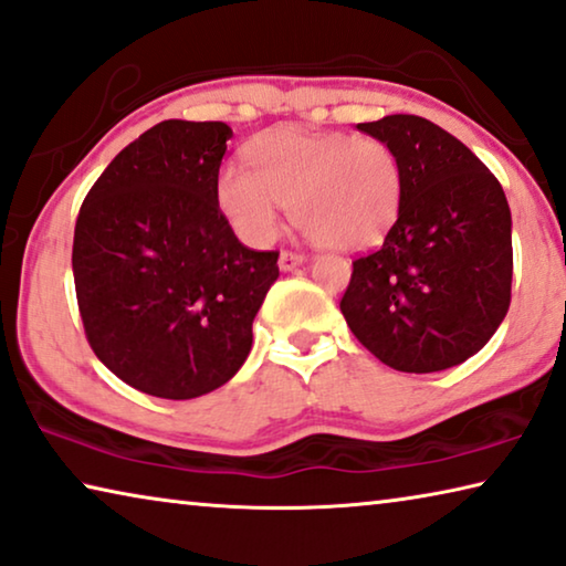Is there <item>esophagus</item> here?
Listing matches in <instances>:
<instances>
[{"instance_id":"34e87169","label":"esophagus","mask_w":566,"mask_h":566,"mask_svg":"<svg viewBox=\"0 0 566 566\" xmlns=\"http://www.w3.org/2000/svg\"><path fill=\"white\" fill-rule=\"evenodd\" d=\"M304 262H307V256L297 254V251H282V254H280V269H282V272H292V269L302 266Z\"/></svg>"}]
</instances>
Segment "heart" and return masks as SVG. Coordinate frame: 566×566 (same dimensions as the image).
<instances>
[{"instance_id":"heart-1","label":"heart","mask_w":566,"mask_h":566,"mask_svg":"<svg viewBox=\"0 0 566 566\" xmlns=\"http://www.w3.org/2000/svg\"><path fill=\"white\" fill-rule=\"evenodd\" d=\"M251 170L221 168L217 201L249 244H269L282 206L312 239L360 251L388 234L400 209V160L388 143L347 133L266 130L249 146Z\"/></svg>"}]
</instances>
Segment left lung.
Returning <instances> with one entry per match:
<instances>
[{"mask_svg":"<svg viewBox=\"0 0 566 566\" xmlns=\"http://www.w3.org/2000/svg\"><path fill=\"white\" fill-rule=\"evenodd\" d=\"M357 130L396 150L398 221L353 262L339 310L392 370L438 373L489 343L511 302V211L496 176L451 133L418 115Z\"/></svg>","mask_w":566,"mask_h":566,"instance_id":"obj_1","label":"left lung"}]
</instances>
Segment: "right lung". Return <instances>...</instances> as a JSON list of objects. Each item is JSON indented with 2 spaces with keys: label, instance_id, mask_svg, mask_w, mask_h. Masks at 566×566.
Here are the masks:
<instances>
[{
  "label": "right lung",
  "instance_id": "obj_1",
  "mask_svg": "<svg viewBox=\"0 0 566 566\" xmlns=\"http://www.w3.org/2000/svg\"><path fill=\"white\" fill-rule=\"evenodd\" d=\"M227 123L164 120L85 196L73 274L87 343L146 396L191 400L234 378L280 251L247 249L217 201Z\"/></svg>",
  "mask_w": 566,
  "mask_h": 566
}]
</instances>
